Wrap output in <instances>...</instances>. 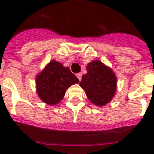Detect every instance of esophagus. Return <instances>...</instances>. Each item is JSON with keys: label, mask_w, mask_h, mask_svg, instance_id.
<instances>
[{"label": "esophagus", "mask_w": 154, "mask_h": 154, "mask_svg": "<svg viewBox=\"0 0 154 154\" xmlns=\"http://www.w3.org/2000/svg\"><path fill=\"white\" fill-rule=\"evenodd\" d=\"M82 73H77V78H78V80H79V81H81V80H82Z\"/></svg>", "instance_id": "34e87169"}]
</instances>
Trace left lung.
Here are the masks:
<instances>
[{"label":"left lung","instance_id":"8db88e82","mask_svg":"<svg viewBox=\"0 0 154 154\" xmlns=\"http://www.w3.org/2000/svg\"><path fill=\"white\" fill-rule=\"evenodd\" d=\"M87 73L82 76L80 86L94 105L101 107L112 101L117 91V79L112 69L98 60L87 65Z\"/></svg>","mask_w":154,"mask_h":154}]
</instances>
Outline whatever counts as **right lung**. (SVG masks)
<instances>
[{
	"label": "right lung",
	"mask_w": 154,
	"mask_h": 154,
	"mask_svg": "<svg viewBox=\"0 0 154 154\" xmlns=\"http://www.w3.org/2000/svg\"><path fill=\"white\" fill-rule=\"evenodd\" d=\"M77 83L79 80L69 68L64 67L62 64L53 60L37 75V94L47 105H57L65 97L68 88Z\"/></svg>",
	"instance_id": "add662e5"
}]
</instances>
